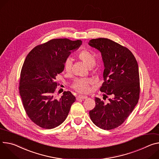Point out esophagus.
Segmentation results:
<instances>
[{"mask_svg":"<svg viewBox=\"0 0 159 159\" xmlns=\"http://www.w3.org/2000/svg\"><path fill=\"white\" fill-rule=\"evenodd\" d=\"M88 96H81L79 95L77 96V99H87Z\"/></svg>","mask_w":159,"mask_h":159,"instance_id":"obj_1","label":"esophagus"}]
</instances>
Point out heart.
<instances>
[{
	"label": "heart",
	"instance_id": "1",
	"mask_svg": "<svg viewBox=\"0 0 159 159\" xmlns=\"http://www.w3.org/2000/svg\"><path fill=\"white\" fill-rule=\"evenodd\" d=\"M79 58L89 68L93 67L96 63V57L88 49H82L77 54ZM64 70L69 72L71 68V61L70 58L65 60L64 62ZM94 83L92 79H79L74 81L71 87L75 91L79 93L85 94L89 92L90 85Z\"/></svg>",
	"mask_w": 159,
	"mask_h": 159
}]
</instances>
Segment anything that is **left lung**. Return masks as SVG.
<instances>
[{"label": "left lung", "instance_id": "obj_1", "mask_svg": "<svg viewBox=\"0 0 159 159\" xmlns=\"http://www.w3.org/2000/svg\"><path fill=\"white\" fill-rule=\"evenodd\" d=\"M89 44L102 53L104 82L100 91L105 102L95 98L96 107L89 111L93 122L104 130L122 124L132 113L139 98L140 85L137 61L131 51L110 39H91Z\"/></svg>", "mask_w": 159, "mask_h": 159}]
</instances>
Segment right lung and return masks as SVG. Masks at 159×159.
Returning a JSON list of instances; mask_svg holds the SVG:
<instances>
[{
    "label": "right lung",
    "mask_w": 159,
    "mask_h": 159,
    "mask_svg": "<svg viewBox=\"0 0 159 159\" xmlns=\"http://www.w3.org/2000/svg\"><path fill=\"white\" fill-rule=\"evenodd\" d=\"M82 44L80 40L54 39L35 46L23 65L19 90L28 117L40 127L51 129L66 119L76 100L70 91L60 98L54 96L56 76L64 70V62L70 51Z\"/></svg>",
    "instance_id": "add662e5"
}]
</instances>
